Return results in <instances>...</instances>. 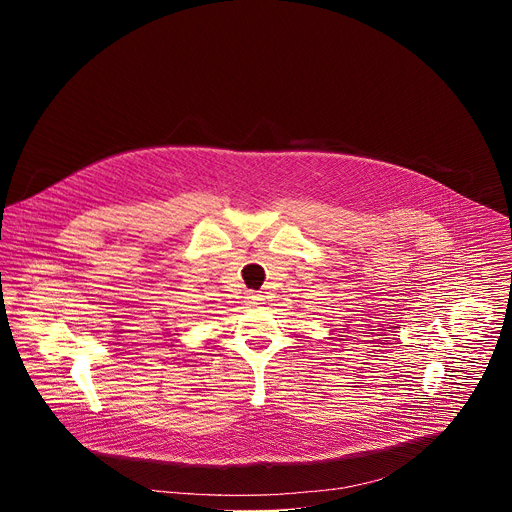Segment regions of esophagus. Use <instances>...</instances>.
Segmentation results:
<instances>
[{"mask_svg":"<svg viewBox=\"0 0 512 512\" xmlns=\"http://www.w3.org/2000/svg\"><path fill=\"white\" fill-rule=\"evenodd\" d=\"M264 301V295L262 293H250L248 297H246V303L248 305H260Z\"/></svg>","mask_w":512,"mask_h":512,"instance_id":"obj_1","label":"esophagus"}]
</instances>
